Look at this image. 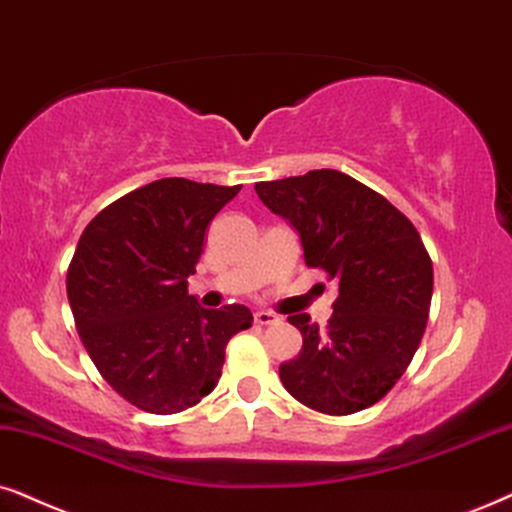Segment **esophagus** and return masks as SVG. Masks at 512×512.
Instances as JSON below:
<instances>
[{
	"label": "esophagus",
	"instance_id": "34e87169",
	"mask_svg": "<svg viewBox=\"0 0 512 512\" xmlns=\"http://www.w3.org/2000/svg\"><path fill=\"white\" fill-rule=\"evenodd\" d=\"M255 321L260 326H271V323L278 321V316L274 312H267V309H260V312H255Z\"/></svg>",
	"mask_w": 512,
	"mask_h": 512
}]
</instances>
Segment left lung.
I'll return each mask as SVG.
<instances>
[{"mask_svg": "<svg viewBox=\"0 0 512 512\" xmlns=\"http://www.w3.org/2000/svg\"><path fill=\"white\" fill-rule=\"evenodd\" d=\"M257 196L300 234L304 262L338 281L326 328L309 314L288 321L302 349L278 368L309 409L349 416L392 390L425 333L432 260L411 219L338 170L255 184Z\"/></svg>", "mask_w": 512, "mask_h": 512, "instance_id": "obj_1", "label": "left lung"}]
</instances>
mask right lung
Segmentation results:
<instances>
[{
    "label": "right lung",
    "instance_id": "1",
    "mask_svg": "<svg viewBox=\"0 0 512 512\" xmlns=\"http://www.w3.org/2000/svg\"><path fill=\"white\" fill-rule=\"evenodd\" d=\"M241 186L170 177L103 208L68 267L77 333L108 385L170 416L215 390L226 342L252 326L243 304L205 309L189 295L212 217Z\"/></svg>",
    "mask_w": 512,
    "mask_h": 512
}]
</instances>
